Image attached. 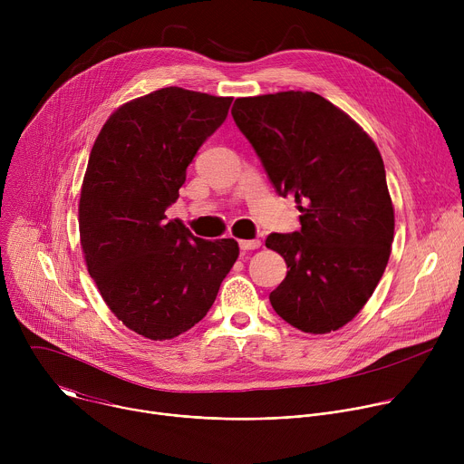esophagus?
Returning <instances> with one entry per match:
<instances>
[{
    "mask_svg": "<svg viewBox=\"0 0 464 464\" xmlns=\"http://www.w3.org/2000/svg\"><path fill=\"white\" fill-rule=\"evenodd\" d=\"M238 246H240V249H244V251H249V249H258L260 247V240H240L238 242Z\"/></svg>",
    "mask_w": 464,
    "mask_h": 464,
    "instance_id": "1",
    "label": "esophagus"
}]
</instances>
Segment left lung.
<instances>
[{
  "instance_id": "1",
  "label": "left lung",
  "mask_w": 464,
  "mask_h": 464,
  "mask_svg": "<svg viewBox=\"0 0 464 464\" xmlns=\"http://www.w3.org/2000/svg\"><path fill=\"white\" fill-rule=\"evenodd\" d=\"M231 113L276 190L301 211L299 231L266 238L288 266L270 303L303 333H333L369 301L391 255L382 156L356 121L312 92L240 97Z\"/></svg>"
}]
</instances>
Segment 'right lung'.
<instances>
[{"label":"right lung","instance_id":"right-lung-1","mask_svg":"<svg viewBox=\"0 0 464 464\" xmlns=\"http://www.w3.org/2000/svg\"><path fill=\"white\" fill-rule=\"evenodd\" d=\"M231 101L161 88L117 108L90 154L79 202L88 272L115 317L154 342L202 321L238 258L237 240L198 238L165 217Z\"/></svg>","mask_w":464,"mask_h":464}]
</instances>
